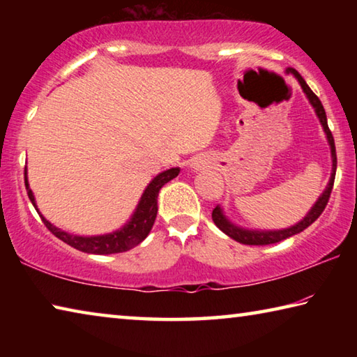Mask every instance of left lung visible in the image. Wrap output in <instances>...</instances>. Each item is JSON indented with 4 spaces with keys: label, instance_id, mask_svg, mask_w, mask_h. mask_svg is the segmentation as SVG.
<instances>
[{
    "label": "left lung",
    "instance_id": "1",
    "mask_svg": "<svg viewBox=\"0 0 357 357\" xmlns=\"http://www.w3.org/2000/svg\"><path fill=\"white\" fill-rule=\"evenodd\" d=\"M287 74H293L296 80L299 82L302 91L307 96V99H309L310 105L313 107V110H315L317 116L319 119V123L323 126V130L326 134V138H328V143L331 146V159H332V173H331V179L328 185H326V189L323 190L321 195L317 200V203L313 204L312 209L309 213L305 214L304 219L301 222L296 223V225L289 227V228H283V229H250V228H244V227H239L236 223H233L231 220L228 219L223 213V208H220V204H217L213 211V220L219 229H222L223 233L227 234L234 241H238L241 244H245V245H268V244H275V243H280V241L287 239V238H291L294 234H298L301 231H304V229L312 225L313 222H315L321 213L326 208V204L329 202V197H331V192H332V185H334V179H335V170H337V155H335V144H334V137H332L331 130L328 128V118H326V112L323 108L321 100H319L315 93L312 91L309 88V84L305 83L304 78L301 77V74L298 70H294L293 68H288L287 69Z\"/></svg>",
    "mask_w": 357,
    "mask_h": 357
}]
</instances>
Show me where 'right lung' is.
Wrapping results in <instances>:
<instances>
[{"label":"right lung","instance_id":"1","mask_svg":"<svg viewBox=\"0 0 357 357\" xmlns=\"http://www.w3.org/2000/svg\"><path fill=\"white\" fill-rule=\"evenodd\" d=\"M179 168L174 167L170 170H165L157 174V176L151 181L146 185V189L142 193L140 202H138L134 214L130 219L124 223L123 227L116 231L105 233V234H96V236H80V234H72L64 231V229L58 228L53 223L48 222L44 215L39 213L38 204H36V198L33 190L29 189L28 184V170L25 167V185L29 200H31L33 206L38 211L42 222L45 227L55 234L58 239L63 243L69 244L74 249L84 252V253H94V255H110V253H121L134 249L142 241L148 236L151 228L154 225L155 215H157V197L162 187H164L168 181L176 178L179 174Z\"/></svg>","mask_w":357,"mask_h":357}]
</instances>
